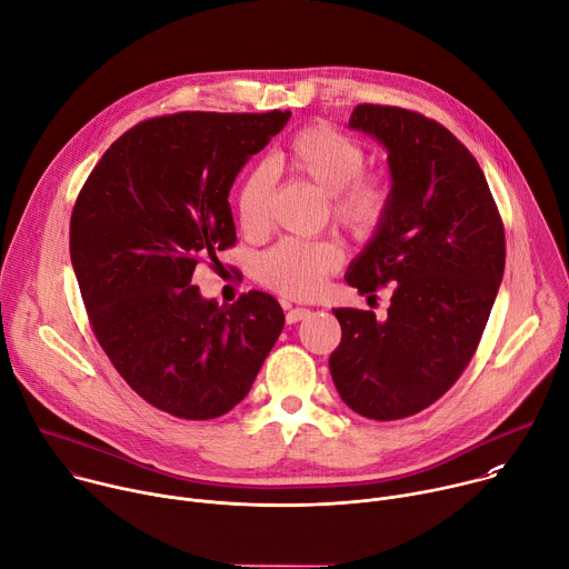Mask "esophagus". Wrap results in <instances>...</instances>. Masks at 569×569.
I'll return each instance as SVG.
<instances>
[{
	"mask_svg": "<svg viewBox=\"0 0 569 569\" xmlns=\"http://www.w3.org/2000/svg\"><path fill=\"white\" fill-rule=\"evenodd\" d=\"M308 315H310L308 308H290V310L286 312V321H288V323H297V321H301V319L308 317Z\"/></svg>",
	"mask_w": 569,
	"mask_h": 569,
	"instance_id": "esophagus-1",
	"label": "esophagus"
}]
</instances>
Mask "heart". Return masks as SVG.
Wrapping results in <instances>:
<instances>
[{
  "mask_svg": "<svg viewBox=\"0 0 569 569\" xmlns=\"http://www.w3.org/2000/svg\"><path fill=\"white\" fill-rule=\"evenodd\" d=\"M281 167L312 182L329 196V213L336 224L356 238H369L385 220L391 189L382 176L360 173L365 150L331 126L315 123L299 130L281 152ZM272 204V176L266 167L250 171L238 189V220L248 233L268 227ZM342 263V250L333 240L286 238L259 261V279L272 290L308 299L323 279Z\"/></svg>",
  "mask_w": 569,
  "mask_h": 569,
  "instance_id": "heart-1",
  "label": "heart"
}]
</instances>
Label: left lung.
<instances>
[{
    "instance_id": "1",
    "label": "left lung",
    "mask_w": 569,
    "mask_h": 569,
    "mask_svg": "<svg viewBox=\"0 0 569 569\" xmlns=\"http://www.w3.org/2000/svg\"><path fill=\"white\" fill-rule=\"evenodd\" d=\"M349 128L387 150L391 202L345 279L360 295L389 281L393 292L385 319L333 308L342 342L329 367L353 412L396 421L439 400L470 362L502 283L505 227L475 157L441 123L365 103Z\"/></svg>"
}]
</instances>
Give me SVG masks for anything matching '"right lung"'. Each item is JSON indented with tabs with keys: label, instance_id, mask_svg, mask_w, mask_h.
Wrapping results in <instances>:
<instances>
[{
	"label": "right lung",
	"instance_id": "add662e5",
	"mask_svg": "<svg viewBox=\"0 0 569 569\" xmlns=\"http://www.w3.org/2000/svg\"><path fill=\"white\" fill-rule=\"evenodd\" d=\"M290 112H178L121 134L71 211L69 254L94 336L157 410L207 421L248 396L283 331L279 301L231 306L191 283L200 259L236 242L229 191Z\"/></svg>",
	"mask_w": 569,
	"mask_h": 569
}]
</instances>
